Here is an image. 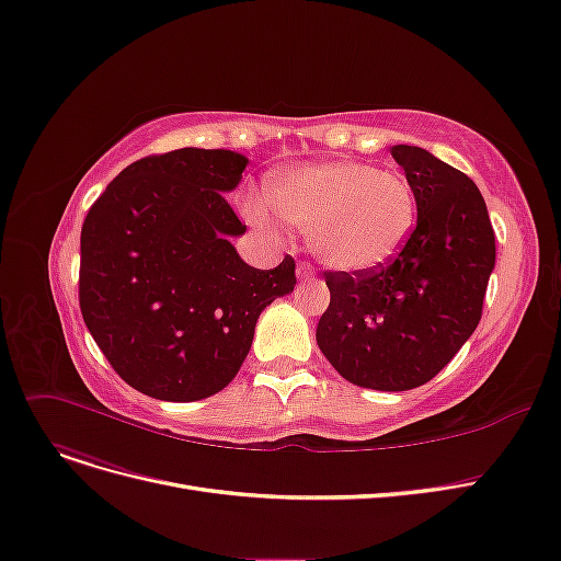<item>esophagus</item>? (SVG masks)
<instances>
[{
	"label": "esophagus",
	"mask_w": 561,
	"mask_h": 561,
	"mask_svg": "<svg viewBox=\"0 0 561 561\" xmlns=\"http://www.w3.org/2000/svg\"><path fill=\"white\" fill-rule=\"evenodd\" d=\"M297 274H299V278H313L316 268H313V264H311V262H299V266H297Z\"/></svg>",
	"instance_id": "esophagus-1"
}]
</instances>
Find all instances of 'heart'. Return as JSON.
Wrapping results in <instances>:
<instances>
[{"mask_svg": "<svg viewBox=\"0 0 561 561\" xmlns=\"http://www.w3.org/2000/svg\"><path fill=\"white\" fill-rule=\"evenodd\" d=\"M264 190L278 218L308 234L316 257L347 274L390 264L417 222L413 183L399 171L366 162L336 160L274 171ZM245 214L255 225L272 227L262 202H248Z\"/></svg>", "mask_w": 561, "mask_h": 561, "instance_id": "1", "label": "heart"}]
</instances>
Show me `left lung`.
<instances>
[{
	"label": "left lung",
	"instance_id": "left-lung-1",
	"mask_svg": "<svg viewBox=\"0 0 561 561\" xmlns=\"http://www.w3.org/2000/svg\"><path fill=\"white\" fill-rule=\"evenodd\" d=\"M392 158L415 187L413 234L374 272H324L332 299L316 339L345 380L403 392L430 382L473 334L496 248L467 173L417 146H394Z\"/></svg>",
	"mask_w": 561,
	"mask_h": 561
}]
</instances>
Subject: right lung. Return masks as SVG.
<instances>
[{
	"instance_id": "add662e5",
	"label": "right lung",
	"mask_w": 561,
	"mask_h": 561,
	"mask_svg": "<svg viewBox=\"0 0 561 561\" xmlns=\"http://www.w3.org/2000/svg\"><path fill=\"white\" fill-rule=\"evenodd\" d=\"M248 160L179 148L131 162L81 229L79 304L94 343L134 390L162 401L220 392L253 345L260 313L293 293L295 260L253 268L229 237L225 199Z\"/></svg>"
}]
</instances>
